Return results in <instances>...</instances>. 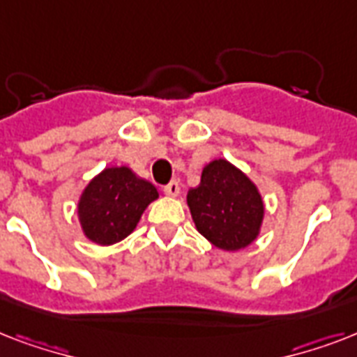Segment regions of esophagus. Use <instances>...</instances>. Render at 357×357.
I'll list each match as a JSON object with an SVG mask.
<instances>
[{
  "label": "esophagus",
  "mask_w": 357,
  "mask_h": 357,
  "mask_svg": "<svg viewBox=\"0 0 357 357\" xmlns=\"http://www.w3.org/2000/svg\"><path fill=\"white\" fill-rule=\"evenodd\" d=\"M165 195H167V196H178L179 195V183H178V181H170V183L165 187Z\"/></svg>",
  "instance_id": "1"
}]
</instances>
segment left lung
Instances as JSON below:
<instances>
[{"label": "left lung", "instance_id": "obj_1", "mask_svg": "<svg viewBox=\"0 0 357 357\" xmlns=\"http://www.w3.org/2000/svg\"><path fill=\"white\" fill-rule=\"evenodd\" d=\"M187 206L196 229L226 252L254 243L265 215L254 181L226 159H215L204 167L200 185L187 195Z\"/></svg>", "mask_w": 357, "mask_h": 357}]
</instances>
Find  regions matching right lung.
Returning a JSON list of instances; mask_svg holds the SVG:
<instances>
[{"mask_svg": "<svg viewBox=\"0 0 357 357\" xmlns=\"http://www.w3.org/2000/svg\"><path fill=\"white\" fill-rule=\"evenodd\" d=\"M159 192L128 167L100 172L81 192L77 217L86 238L109 246L128 237Z\"/></svg>", "mask_w": 357, "mask_h": 357, "instance_id": "add662e5", "label": "right lung"}]
</instances>
